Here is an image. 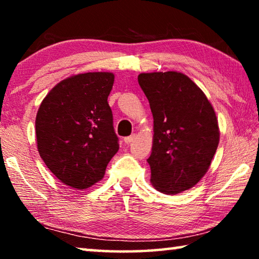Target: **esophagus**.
Wrapping results in <instances>:
<instances>
[{"mask_svg": "<svg viewBox=\"0 0 259 259\" xmlns=\"http://www.w3.org/2000/svg\"><path fill=\"white\" fill-rule=\"evenodd\" d=\"M135 138H136V135H131V136H129V137H125V138L123 139V142H124L125 144H130V143L134 142Z\"/></svg>", "mask_w": 259, "mask_h": 259, "instance_id": "1", "label": "esophagus"}]
</instances>
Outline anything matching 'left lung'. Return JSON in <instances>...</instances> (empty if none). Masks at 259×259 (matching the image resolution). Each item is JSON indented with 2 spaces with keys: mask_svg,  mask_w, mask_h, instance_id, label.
Wrapping results in <instances>:
<instances>
[{
  "mask_svg": "<svg viewBox=\"0 0 259 259\" xmlns=\"http://www.w3.org/2000/svg\"><path fill=\"white\" fill-rule=\"evenodd\" d=\"M154 120L151 182L165 194L190 190L208 171L219 143L216 114L202 90L177 72L142 73Z\"/></svg>",
  "mask_w": 259,
  "mask_h": 259,
  "instance_id": "1",
  "label": "left lung"
}]
</instances>
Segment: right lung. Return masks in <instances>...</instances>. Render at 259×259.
I'll list each match as a JSON object with an SVG mask.
<instances>
[{"label": "right lung", "instance_id": "right-lung-1", "mask_svg": "<svg viewBox=\"0 0 259 259\" xmlns=\"http://www.w3.org/2000/svg\"><path fill=\"white\" fill-rule=\"evenodd\" d=\"M114 74H78L59 82L43 99L35 130L37 150L50 171L84 190L104 177L119 151L107 98Z\"/></svg>", "mask_w": 259, "mask_h": 259}]
</instances>
